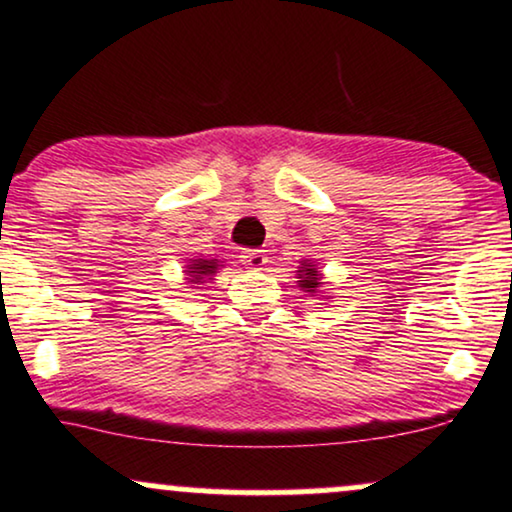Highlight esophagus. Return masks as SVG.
Returning <instances> with one entry per match:
<instances>
[{
	"mask_svg": "<svg viewBox=\"0 0 512 512\" xmlns=\"http://www.w3.org/2000/svg\"><path fill=\"white\" fill-rule=\"evenodd\" d=\"M242 263L244 266H249V268H263L266 266V261H268V256H266V251L263 249H244L242 251Z\"/></svg>",
	"mask_w": 512,
	"mask_h": 512,
	"instance_id": "34e87169",
	"label": "esophagus"
}]
</instances>
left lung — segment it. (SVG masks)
I'll list each match as a JSON object with an SVG mask.
<instances>
[{"instance_id":"left-lung-1","label":"left lung","mask_w":512,"mask_h":512,"mask_svg":"<svg viewBox=\"0 0 512 512\" xmlns=\"http://www.w3.org/2000/svg\"><path fill=\"white\" fill-rule=\"evenodd\" d=\"M301 273V287L306 289V292H315V287L320 285V280H318V270H315L313 266H308V268H301L299 270Z\"/></svg>"}]
</instances>
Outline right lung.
<instances>
[{"mask_svg": "<svg viewBox=\"0 0 512 512\" xmlns=\"http://www.w3.org/2000/svg\"><path fill=\"white\" fill-rule=\"evenodd\" d=\"M189 273H192L194 280H201V277H204V275L216 273V263H213V261H204V258H199L197 263H192V268H189Z\"/></svg>", "mask_w": 512, "mask_h": 512, "instance_id": "right-lung-1", "label": "right lung"}]
</instances>
